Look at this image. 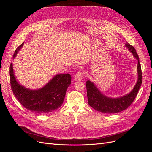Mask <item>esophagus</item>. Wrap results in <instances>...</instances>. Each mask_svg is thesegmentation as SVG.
I'll list each match as a JSON object with an SVG mask.
<instances>
[{
	"label": "esophagus",
	"mask_w": 152,
	"mask_h": 152,
	"mask_svg": "<svg viewBox=\"0 0 152 152\" xmlns=\"http://www.w3.org/2000/svg\"><path fill=\"white\" fill-rule=\"evenodd\" d=\"M82 78H83V74H82V72H79L75 74L74 77V79L76 81H80L82 80Z\"/></svg>",
	"instance_id": "34e87169"
}]
</instances>
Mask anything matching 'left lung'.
I'll list each match as a JSON object with an SVG mask.
<instances>
[{
  "mask_svg": "<svg viewBox=\"0 0 152 152\" xmlns=\"http://www.w3.org/2000/svg\"><path fill=\"white\" fill-rule=\"evenodd\" d=\"M126 47L128 48L137 60V70L138 78L135 86L129 93L122 97L111 98L104 95L96 87L93 82H86L87 95L88 103L92 108L98 112L106 113H116L127 109L136 98L142 83V73L139 56L134 48L129 43H126Z\"/></svg>",
  "mask_w": 152,
  "mask_h": 152,
  "instance_id": "8db88e82",
  "label": "left lung"
}]
</instances>
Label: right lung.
Here are the masks:
<instances>
[{"mask_svg": "<svg viewBox=\"0 0 152 152\" xmlns=\"http://www.w3.org/2000/svg\"><path fill=\"white\" fill-rule=\"evenodd\" d=\"M23 44L22 43L16 49L13 58ZM10 74L11 89L16 99L26 109L38 114L48 113L61 107L72 79L68 73L57 74L42 88L32 90L22 86L16 79L12 63L10 65Z\"/></svg>", "mask_w": 152, "mask_h": 152, "instance_id": "right-lung-1", "label": "right lung"}]
</instances>
